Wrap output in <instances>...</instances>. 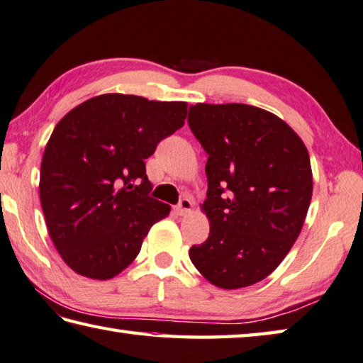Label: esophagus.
Instances as JSON below:
<instances>
[{
    "mask_svg": "<svg viewBox=\"0 0 363 363\" xmlns=\"http://www.w3.org/2000/svg\"><path fill=\"white\" fill-rule=\"evenodd\" d=\"M191 201H190V198H187V196H184V198H181L179 200V203H177V206H176V212L179 216H187L189 212L191 211Z\"/></svg>",
    "mask_w": 363,
    "mask_h": 363,
    "instance_id": "obj_1",
    "label": "esophagus"
}]
</instances>
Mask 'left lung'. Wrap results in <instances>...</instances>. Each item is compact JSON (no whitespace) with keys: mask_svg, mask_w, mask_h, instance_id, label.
I'll use <instances>...</instances> for the list:
<instances>
[{"mask_svg":"<svg viewBox=\"0 0 363 363\" xmlns=\"http://www.w3.org/2000/svg\"><path fill=\"white\" fill-rule=\"evenodd\" d=\"M208 154L209 238L189 257L212 285L238 289L272 274L299 238L313 177L303 141L279 116L245 104L190 105Z\"/></svg>","mask_w":363,"mask_h":363,"instance_id":"left-lung-1","label":"left lung"}]
</instances>
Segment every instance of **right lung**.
<instances>
[{
  "instance_id": "right-lung-1",
  "label": "right lung",
  "mask_w": 363,
  "mask_h": 363,
  "mask_svg": "<svg viewBox=\"0 0 363 363\" xmlns=\"http://www.w3.org/2000/svg\"><path fill=\"white\" fill-rule=\"evenodd\" d=\"M186 102L102 94L75 106L50 137L39 194L64 262L108 280L130 264L169 206L149 196L145 160L184 125Z\"/></svg>"
}]
</instances>
